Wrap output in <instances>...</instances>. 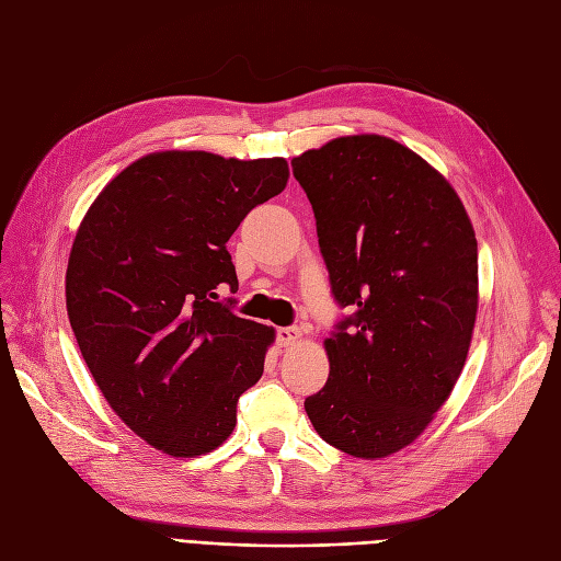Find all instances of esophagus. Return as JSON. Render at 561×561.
<instances>
[{"label": "esophagus", "instance_id": "esophagus-1", "mask_svg": "<svg viewBox=\"0 0 561 561\" xmlns=\"http://www.w3.org/2000/svg\"><path fill=\"white\" fill-rule=\"evenodd\" d=\"M301 342L299 328H280L278 330V344L280 346H297Z\"/></svg>", "mask_w": 561, "mask_h": 561}]
</instances>
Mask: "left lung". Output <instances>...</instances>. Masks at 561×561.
I'll list each match as a JSON object with an SVG mask.
<instances>
[{"instance_id":"left-lung-1","label":"left lung","mask_w":561,"mask_h":561,"mask_svg":"<svg viewBox=\"0 0 561 561\" xmlns=\"http://www.w3.org/2000/svg\"><path fill=\"white\" fill-rule=\"evenodd\" d=\"M334 299L353 307L325 346L328 383L307 398L328 445L379 461L428 428L461 377L478 318V239L449 180L377 133L293 159Z\"/></svg>"}]
</instances>
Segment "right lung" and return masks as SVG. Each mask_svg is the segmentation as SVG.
<instances>
[{
  "mask_svg": "<svg viewBox=\"0 0 561 561\" xmlns=\"http://www.w3.org/2000/svg\"><path fill=\"white\" fill-rule=\"evenodd\" d=\"M287 178L283 157L151 151L105 184L77 229L65 304L79 351L114 414L168 456L222 445L262 377L276 330L217 299L239 287L231 233Z\"/></svg>",
  "mask_w": 561,
  "mask_h": 561,
  "instance_id": "1",
  "label": "right lung"
}]
</instances>
